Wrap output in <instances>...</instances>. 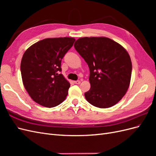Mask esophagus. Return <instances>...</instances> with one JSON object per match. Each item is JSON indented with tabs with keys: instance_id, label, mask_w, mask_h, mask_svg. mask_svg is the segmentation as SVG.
<instances>
[{
	"instance_id": "34e87169",
	"label": "esophagus",
	"mask_w": 156,
	"mask_h": 156,
	"mask_svg": "<svg viewBox=\"0 0 156 156\" xmlns=\"http://www.w3.org/2000/svg\"><path fill=\"white\" fill-rule=\"evenodd\" d=\"M74 83H75V84H80L81 83V81H79V80H77V81H74Z\"/></svg>"
}]
</instances>
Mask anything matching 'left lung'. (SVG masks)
<instances>
[{
  "label": "left lung",
  "mask_w": 156,
  "mask_h": 156,
  "mask_svg": "<svg viewBox=\"0 0 156 156\" xmlns=\"http://www.w3.org/2000/svg\"><path fill=\"white\" fill-rule=\"evenodd\" d=\"M74 48L90 69V89L84 93L86 100L99 108L116 104L130 83L132 64L127 51L105 37H81Z\"/></svg>",
  "instance_id": "obj_1"
}]
</instances>
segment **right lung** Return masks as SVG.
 <instances>
[{"instance_id": "obj_1", "label": "right lung", "mask_w": 156, "mask_h": 156, "mask_svg": "<svg viewBox=\"0 0 156 156\" xmlns=\"http://www.w3.org/2000/svg\"><path fill=\"white\" fill-rule=\"evenodd\" d=\"M75 41L68 37L46 38L31 45L23 54V83L29 96L38 104L53 107L66 98L70 84L60 73L61 61Z\"/></svg>"}]
</instances>
